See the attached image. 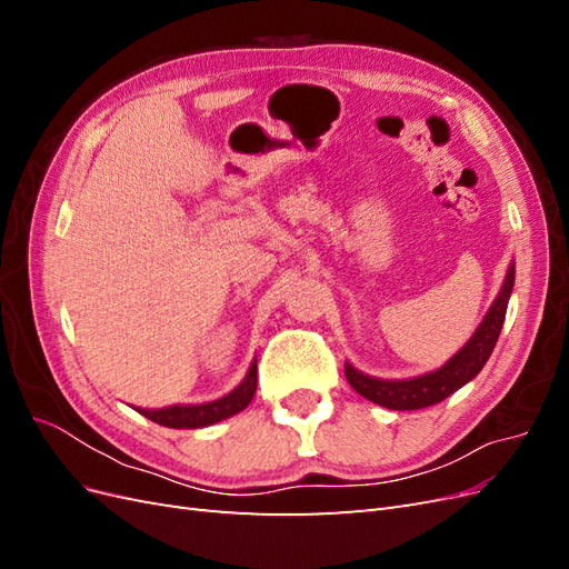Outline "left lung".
<instances>
[{"instance_id": "1", "label": "left lung", "mask_w": 569, "mask_h": 569, "mask_svg": "<svg viewBox=\"0 0 569 569\" xmlns=\"http://www.w3.org/2000/svg\"><path fill=\"white\" fill-rule=\"evenodd\" d=\"M512 284H515V263H510L506 282L501 291H498L496 301L491 303L489 313L479 322L477 332L453 358H449V363H443L439 370L412 377V380H377V377L363 375L351 363H347L343 366V372H347L349 385L360 396H366L368 401L391 410H418V408H427L443 401L446 396H451L462 385H468L472 377H477L479 370L485 368L496 347L498 335H501Z\"/></svg>"}]
</instances>
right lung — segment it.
<instances>
[{"label":"right lung","mask_w":569,"mask_h":569,"mask_svg":"<svg viewBox=\"0 0 569 569\" xmlns=\"http://www.w3.org/2000/svg\"><path fill=\"white\" fill-rule=\"evenodd\" d=\"M256 382H258V366L253 360L247 377L239 382V387H234L228 396H222V399H218V401L201 403V406H168V408H159V410H142V408H137V410H140L142 416L149 418L151 422L163 425V427H173V429L209 427V425H216L230 416H237L239 410H244L253 399Z\"/></svg>","instance_id":"1"}]
</instances>
